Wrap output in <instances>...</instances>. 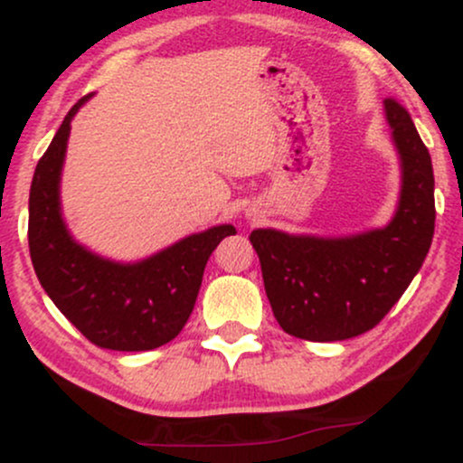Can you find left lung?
Listing matches in <instances>:
<instances>
[{
  "instance_id": "8db88e82",
  "label": "left lung",
  "mask_w": 463,
  "mask_h": 463,
  "mask_svg": "<svg viewBox=\"0 0 463 463\" xmlns=\"http://www.w3.org/2000/svg\"><path fill=\"white\" fill-rule=\"evenodd\" d=\"M401 154L402 187L385 228L353 237H309L259 228L250 243L280 328L309 342H339L370 331L405 294L433 241L431 154L405 106L385 99Z\"/></svg>"
}]
</instances>
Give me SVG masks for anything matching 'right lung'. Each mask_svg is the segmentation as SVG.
Returning <instances> with one entry per match:
<instances>
[{
	"label": "right lung",
	"instance_id": "add662e5",
	"mask_svg": "<svg viewBox=\"0 0 463 463\" xmlns=\"http://www.w3.org/2000/svg\"><path fill=\"white\" fill-rule=\"evenodd\" d=\"M87 99L89 95L73 104L34 169L28 220L32 265L52 302L95 346L152 350L183 331L211 252L235 235V228L213 226L139 263L109 261L73 241L58 189L71 119Z\"/></svg>",
	"mask_w": 463,
	"mask_h": 463
}]
</instances>
